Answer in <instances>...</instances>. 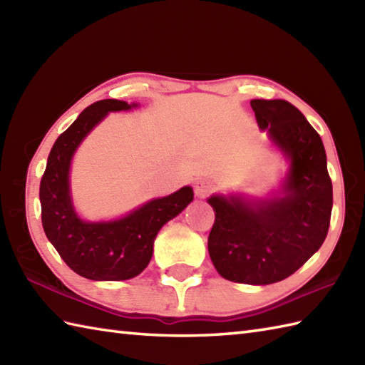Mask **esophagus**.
Segmentation results:
<instances>
[{"label": "esophagus", "instance_id": "34e87169", "mask_svg": "<svg viewBox=\"0 0 365 365\" xmlns=\"http://www.w3.org/2000/svg\"><path fill=\"white\" fill-rule=\"evenodd\" d=\"M215 190V183L210 180H199L195 187L197 197H207Z\"/></svg>", "mask_w": 365, "mask_h": 365}]
</instances>
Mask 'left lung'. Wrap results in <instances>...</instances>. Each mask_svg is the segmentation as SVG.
<instances>
[{"mask_svg":"<svg viewBox=\"0 0 365 365\" xmlns=\"http://www.w3.org/2000/svg\"><path fill=\"white\" fill-rule=\"evenodd\" d=\"M259 127L290 158L285 195L245 202L212 196L215 222L208 252L227 281L265 285L292 276L320 250L328 235L332 183L320 135L285 100H251Z\"/></svg>","mask_w":365,"mask_h":365,"instance_id":"left-lung-1","label":"left lung"}]
</instances>
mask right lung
Instances as JSON below:
<instances>
[{"instance_id":"right-lung-1","label":"right lung","mask_w":365,"mask_h":365,"mask_svg":"<svg viewBox=\"0 0 365 365\" xmlns=\"http://www.w3.org/2000/svg\"><path fill=\"white\" fill-rule=\"evenodd\" d=\"M131 106L114 98L88 106L53 144L38 190L46 238L68 268L92 281H125L143 273L152 259L158 230L195 196L190 187H183L111 222H84L76 216L68 191L72 155L108 113Z\"/></svg>"}]
</instances>
